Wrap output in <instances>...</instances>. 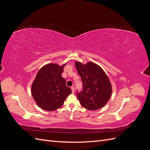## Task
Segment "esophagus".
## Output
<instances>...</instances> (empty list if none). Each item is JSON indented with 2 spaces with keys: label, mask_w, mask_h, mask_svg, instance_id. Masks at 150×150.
Instances as JSON below:
<instances>
[{
  "label": "esophagus",
  "mask_w": 150,
  "mask_h": 150,
  "mask_svg": "<svg viewBox=\"0 0 150 150\" xmlns=\"http://www.w3.org/2000/svg\"><path fill=\"white\" fill-rule=\"evenodd\" d=\"M71 89H72V93H74L75 90H74V86H72V87H71Z\"/></svg>",
  "instance_id": "esophagus-1"
}]
</instances>
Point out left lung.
I'll return each instance as SVG.
<instances>
[{"label":"left lung","mask_w":150,"mask_h":150,"mask_svg":"<svg viewBox=\"0 0 150 150\" xmlns=\"http://www.w3.org/2000/svg\"><path fill=\"white\" fill-rule=\"evenodd\" d=\"M83 88L77 91V97L84 108L96 110L103 108L110 99L112 88L108 76L101 67L93 62L83 64L76 62Z\"/></svg>","instance_id":"1"}]
</instances>
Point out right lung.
<instances>
[{
	"mask_svg": "<svg viewBox=\"0 0 150 150\" xmlns=\"http://www.w3.org/2000/svg\"><path fill=\"white\" fill-rule=\"evenodd\" d=\"M65 66L49 64L43 66L36 75L31 93L35 103L42 110H57L71 93V88L66 85V79L61 76Z\"/></svg>",
	"mask_w": 150,
	"mask_h": 150,
	"instance_id": "add662e5",
	"label": "right lung"
}]
</instances>
